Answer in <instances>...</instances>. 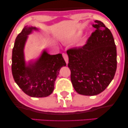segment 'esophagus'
<instances>
[{
	"label": "esophagus",
	"mask_w": 128,
	"mask_h": 128,
	"mask_svg": "<svg viewBox=\"0 0 128 128\" xmlns=\"http://www.w3.org/2000/svg\"><path fill=\"white\" fill-rule=\"evenodd\" d=\"M63 57L65 60L66 64H68V56L66 54H63Z\"/></svg>",
	"instance_id": "34e87169"
}]
</instances>
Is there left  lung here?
I'll list each match as a JSON object with an SVG mask.
<instances>
[{"instance_id":"left-lung-1","label":"left lung","mask_w":128,"mask_h":128,"mask_svg":"<svg viewBox=\"0 0 128 128\" xmlns=\"http://www.w3.org/2000/svg\"><path fill=\"white\" fill-rule=\"evenodd\" d=\"M92 32L82 47L67 50L68 67L73 86L78 93L95 96L110 84L116 70V48L111 31L96 20Z\"/></svg>"}]
</instances>
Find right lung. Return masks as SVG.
Listing matches in <instances>:
<instances>
[{
	"label": "right lung",
	"instance_id": "right-lung-1",
	"mask_svg": "<svg viewBox=\"0 0 128 128\" xmlns=\"http://www.w3.org/2000/svg\"><path fill=\"white\" fill-rule=\"evenodd\" d=\"M32 30L37 28L25 26L16 37L12 51V74L17 84L27 95L47 97L53 92L59 70L66 64L61 54L50 55L44 51L37 61L26 67L23 50L27 36Z\"/></svg>",
	"mask_w": 128,
	"mask_h": 128
}]
</instances>
